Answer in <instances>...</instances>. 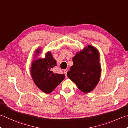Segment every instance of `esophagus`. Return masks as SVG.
<instances>
[{
	"label": "esophagus",
	"mask_w": 128,
	"mask_h": 128,
	"mask_svg": "<svg viewBox=\"0 0 128 128\" xmlns=\"http://www.w3.org/2000/svg\"><path fill=\"white\" fill-rule=\"evenodd\" d=\"M64 72L65 75H66V77L67 78V70H64Z\"/></svg>",
	"instance_id": "esophagus-1"
}]
</instances>
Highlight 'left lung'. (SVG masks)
I'll list each match as a JSON object with an SVG mask.
<instances>
[{
  "label": "left lung",
  "mask_w": 128,
  "mask_h": 128,
  "mask_svg": "<svg viewBox=\"0 0 128 128\" xmlns=\"http://www.w3.org/2000/svg\"><path fill=\"white\" fill-rule=\"evenodd\" d=\"M73 65L67 73L68 77L85 93L93 90L101 76L99 53L91 46L85 48L72 58Z\"/></svg>",
  "instance_id": "obj_1"
}]
</instances>
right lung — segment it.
<instances>
[{"instance_id":"add662e5","label":"right lung","mask_w":128,"mask_h":128,"mask_svg":"<svg viewBox=\"0 0 128 128\" xmlns=\"http://www.w3.org/2000/svg\"><path fill=\"white\" fill-rule=\"evenodd\" d=\"M40 52L38 49L36 53L39 54ZM56 66V62L50 52L46 54V58L39 59L32 62L31 68L32 79L37 87L46 94L52 92L65 79L64 74H56L52 71Z\"/></svg>"}]
</instances>
